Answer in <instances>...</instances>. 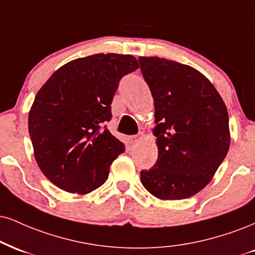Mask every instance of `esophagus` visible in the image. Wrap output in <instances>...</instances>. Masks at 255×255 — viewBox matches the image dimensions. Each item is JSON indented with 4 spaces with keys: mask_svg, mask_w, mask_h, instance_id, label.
<instances>
[{
    "mask_svg": "<svg viewBox=\"0 0 255 255\" xmlns=\"http://www.w3.org/2000/svg\"><path fill=\"white\" fill-rule=\"evenodd\" d=\"M143 136H145V134H143L142 131H139V133H137V135H134V136H131L130 139H129V141H130V145H131V146H134V145H135V143L137 142V141L142 139Z\"/></svg>",
    "mask_w": 255,
    "mask_h": 255,
    "instance_id": "34e87169",
    "label": "esophagus"
}]
</instances>
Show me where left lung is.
Here are the masks:
<instances>
[{"mask_svg": "<svg viewBox=\"0 0 255 255\" xmlns=\"http://www.w3.org/2000/svg\"><path fill=\"white\" fill-rule=\"evenodd\" d=\"M154 100L158 160L141 183L161 201L189 198L204 189L231 145L227 107L203 73L159 57H140Z\"/></svg>", "mask_w": 255, "mask_h": 255, "instance_id": "1", "label": "left lung"}]
</instances>
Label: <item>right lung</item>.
<instances>
[{"instance_id": "right-lung-1", "label": "right lung", "mask_w": 255, "mask_h": 255, "mask_svg": "<svg viewBox=\"0 0 255 255\" xmlns=\"http://www.w3.org/2000/svg\"><path fill=\"white\" fill-rule=\"evenodd\" d=\"M139 67L130 54L71 60L42 85L28 114L34 158L58 188L87 195L107 180L125 146L107 129L120 79Z\"/></svg>"}]
</instances>
